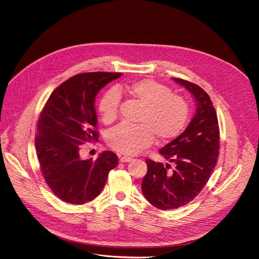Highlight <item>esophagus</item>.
I'll list each match as a JSON object with an SVG mask.
<instances>
[{"label":"esophagus","instance_id":"esophagus-1","mask_svg":"<svg viewBox=\"0 0 259 259\" xmlns=\"http://www.w3.org/2000/svg\"><path fill=\"white\" fill-rule=\"evenodd\" d=\"M130 161H132V158L127 157V156H120V162L121 163H128Z\"/></svg>","mask_w":259,"mask_h":259}]
</instances>
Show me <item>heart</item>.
I'll use <instances>...</instances> for the list:
<instances>
[{"mask_svg": "<svg viewBox=\"0 0 259 259\" xmlns=\"http://www.w3.org/2000/svg\"><path fill=\"white\" fill-rule=\"evenodd\" d=\"M120 96L141 106L137 119L139 125H119L108 133V146L120 154L132 156L140 153L152 144L154 136L158 142L172 140L189 121L190 108L186 99L154 80L142 79L119 84L115 90H108L101 96L98 113L104 124L117 120Z\"/></svg>", "mask_w": 259, "mask_h": 259, "instance_id": "b5f03b06", "label": "heart"}]
</instances>
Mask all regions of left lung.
<instances>
[{"label": "left lung", "instance_id": "1", "mask_svg": "<svg viewBox=\"0 0 259 259\" xmlns=\"http://www.w3.org/2000/svg\"><path fill=\"white\" fill-rule=\"evenodd\" d=\"M173 80L194 95L197 110L186 131L160 150L169 161L166 166L145 160L147 173L141 183L142 194L161 210L177 209L193 201L208 182L219 154L218 120L209 95L192 82Z\"/></svg>", "mask_w": 259, "mask_h": 259}]
</instances>
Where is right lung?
Returning a JSON list of instances; mask_svg holds the SVG:
<instances>
[{
  "label": "right lung",
  "instance_id": "obj_1",
  "mask_svg": "<svg viewBox=\"0 0 259 259\" xmlns=\"http://www.w3.org/2000/svg\"><path fill=\"white\" fill-rule=\"evenodd\" d=\"M119 72H85L60 84L45 103L38 120L35 151L44 179L63 202L82 205L104 188L109 171L119 163L113 152L96 161L80 158L82 144L98 139L95 96Z\"/></svg>",
  "mask_w": 259,
  "mask_h": 259
}]
</instances>
